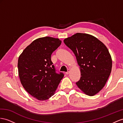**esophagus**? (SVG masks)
Here are the masks:
<instances>
[{
  "instance_id": "obj_1",
  "label": "esophagus",
  "mask_w": 123,
  "mask_h": 123,
  "mask_svg": "<svg viewBox=\"0 0 123 123\" xmlns=\"http://www.w3.org/2000/svg\"><path fill=\"white\" fill-rule=\"evenodd\" d=\"M70 68H68V72H66V74H69V73H70Z\"/></svg>"
}]
</instances>
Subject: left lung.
Returning <instances> with one entry per match:
<instances>
[{"label": "left lung", "mask_w": 123, "mask_h": 123, "mask_svg": "<svg viewBox=\"0 0 123 123\" xmlns=\"http://www.w3.org/2000/svg\"><path fill=\"white\" fill-rule=\"evenodd\" d=\"M76 56L80 78L76 84L85 93L94 96L101 90L112 70V61L106 47L96 37L76 33L64 40Z\"/></svg>", "instance_id": "obj_1"}]
</instances>
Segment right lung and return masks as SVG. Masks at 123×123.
I'll return each instance as SVG.
<instances>
[{
    "label": "right lung",
    "instance_id": "1",
    "mask_svg": "<svg viewBox=\"0 0 123 123\" xmlns=\"http://www.w3.org/2000/svg\"><path fill=\"white\" fill-rule=\"evenodd\" d=\"M61 42L51 37L39 38L28 46L18 58L21 83L28 93L39 100L52 96L64 76L62 72L56 73L51 60L52 52Z\"/></svg>",
    "mask_w": 123,
    "mask_h": 123
}]
</instances>
